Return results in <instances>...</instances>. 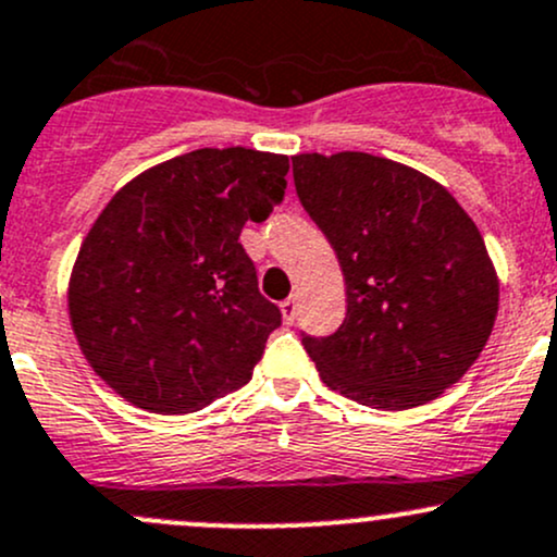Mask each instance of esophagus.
<instances>
[{
    "label": "esophagus",
    "mask_w": 557,
    "mask_h": 557,
    "mask_svg": "<svg viewBox=\"0 0 557 557\" xmlns=\"http://www.w3.org/2000/svg\"><path fill=\"white\" fill-rule=\"evenodd\" d=\"M280 311H283V320L293 325L298 317V296H288L283 304H280Z\"/></svg>",
    "instance_id": "34e87169"
}]
</instances>
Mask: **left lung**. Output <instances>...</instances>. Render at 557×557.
Returning a JSON list of instances; mask_svg holds the SVG:
<instances>
[{
  "instance_id": "left-lung-1",
  "label": "left lung",
  "mask_w": 557,
  "mask_h": 557,
  "mask_svg": "<svg viewBox=\"0 0 557 557\" xmlns=\"http://www.w3.org/2000/svg\"><path fill=\"white\" fill-rule=\"evenodd\" d=\"M293 182L346 280L344 325L301 338L322 381L375 409L442 396L497 317V272L473 219L431 176L370 152L293 156Z\"/></svg>"
}]
</instances>
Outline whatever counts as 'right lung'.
Returning a JSON list of instances; mask_svg holds the SVG:
<instances>
[{
	"label": "right lung",
	"mask_w": 557,
	"mask_h": 557,
	"mask_svg": "<svg viewBox=\"0 0 557 557\" xmlns=\"http://www.w3.org/2000/svg\"><path fill=\"white\" fill-rule=\"evenodd\" d=\"M288 158L203 148L134 176L84 237L69 314L91 370L134 407L187 414L246 386L283 314L240 246Z\"/></svg>",
	"instance_id": "right-lung-1"
}]
</instances>
